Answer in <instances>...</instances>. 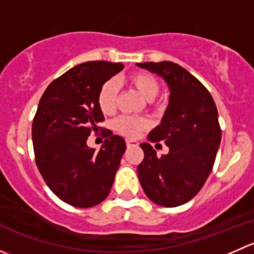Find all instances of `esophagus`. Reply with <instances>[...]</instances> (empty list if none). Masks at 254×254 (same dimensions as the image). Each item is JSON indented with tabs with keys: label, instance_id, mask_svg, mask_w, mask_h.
I'll use <instances>...</instances> for the list:
<instances>
[{
	"label": "esophagus",
	"instance_id": "1",
	"mask_svg": "<svg viewBox=\"0 0 254 254\" xmlns=\"http://www.w3.org/2000/svg\"><path fill=\"white\" fill-rule=\"evenodd\" d=\"M139 142L136 140H131V139H127V147H132V146H137Z\"/></svg>",
	"mask_w": 254,
	"mask_h": 254
}]
</instances>
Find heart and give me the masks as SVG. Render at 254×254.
<instances>
[{
	"mask_svg": "<svg viewBox=\"0 0 254 254\" xmlns=\"http://www.w3.org/2000/svg\"><path fill=\"white\" fill-rule=\"evenodd\" d=\"M127 83L135 89L146 101H152L156 98L161 88L160 81L153 75L147 72L132 73L127 78ZM118 87L113 79H108L99 88L98 107L104 114H112L117 107ZM114 129L120 134L127 136H137L142 130L147 129L148 122L145 118L140 117H119L114 122Z\"/></svg>",
	"mask_w": 254,
	"mask_h": 254,
	"instance_id": "b5f03b06",
	"label": "heart"
}]
</instances>
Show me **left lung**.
Listing matches in <instances>:
<instances>
[{
	"mask_svg": "<svg viewBox=\"0 0 254 254\" xmlns=\"http://www.w3.org/2000/svg\"><path fill=\"white\" fill-rule=\"evenodd\" d=\"M136 65L161 76L171 92L162 122L148 134L170 152L158 157L150 143L140 145L145 153L137 166L140 184L157 205L179 206L198 194L214 166L221 141L216 106L204 84L182 66L171 61Z\"/></svg>",
	"mask_w": 254,
	"mask_h": 254,
	"instance_id": "left-lung-1",
	"label": "left lung"
}]
</instances>
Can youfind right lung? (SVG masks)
Listing matches in <instances>:
<instances>
[{"label":"right lung","mask_w":254,"mask_h":254,"mask_svg":"<svg viewBox=\"0 0 254 254\" xmlns=\"http://www.w3.org/2000/svg\"><path fill=\"white\" fill-rule=\"evenodd\" d=\"M123 68L109 61L79 64L54 79L40 98L32 127L35 163L51 191L72 206L92 207L108 196L127 148L109 130L101 150L87 146L104 120L99 88Z\"/></svg>","instance_id":"add662e5"}]
</instances>
